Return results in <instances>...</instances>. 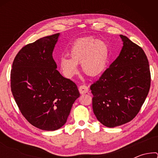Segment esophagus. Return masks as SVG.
I'll use <instances>...</instances> for the list:
<instances>
[{"mask_svg": "<svg viewBox=\"0 0 158 158\" xmlns=\"http://www.w3.org/2000/svg\"><path fill=\"white\" fill-rule=\"evenodd\" d=\"M79 93H81V94H85V93H87L88 92H89V89L87 85H81L79 87Z\"/></svg>", "mask_w": 158, "mask_h": 158, "instance_id": "1", "label": "esophagus"}]
</instances>
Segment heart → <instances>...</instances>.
Here are the masks:
<instances>
[{
  "mask_svg": "<svg viewBox=\"0 0 158 158\" xmlns=\"http://www.w3.org/2000/svg\"><path fill=\"white\" fill-rule=\"evenodd\" d=\"M69 59L60 60L61 70L66 77H72L78 72L81 64L82 71L90 77H98L106 68L109 58L108 44L93 37H84L74 42L69 51Z\"/></svg>",
  "mask_w": 158,
  "mask_h": 158,
  "instance_id": "1",
  "label": "heart"
}]
</instances>
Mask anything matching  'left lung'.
Masks as SVG:
<instances>
[{
	"label": "left lung",
	"mask_w": 158,
	"mask_h": 158,
	"mask_svg": "<svg viewBox=\"0 0 158 158\" xmlns=\"http://www.w3.org/2000/svg\"><path fill=\"white\" fill-rule=\"evenodd\" d=\"M120 36L123 46L119 56L90 87L94 114L108 127L132 121L140 111L151 86L145 52L126 36Z\"/></svg>",
	"instance_id": "1"
}]
</instances>
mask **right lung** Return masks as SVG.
<instances>
[{
  "instance_id": "add662e5",
  "label": "right lung",
  "mask_w": 158,
  "mask_h": 158,
  "mask_svg": "<svg viewBox=\"0 0 158 158\" xmlns=\"http://www.w3.org/2000/svg\"><path fill=\"white\" fill-rule=\"evenodd\" d=\"M59 35L23 47L15 58L10 74L11 90L21 113L42 130L62 127L80 95L75 83L61 75L53 58Z\"/></svg>"
}]
</instances>
